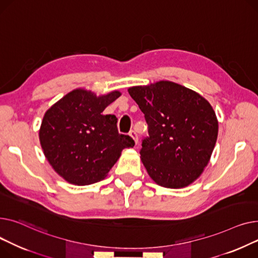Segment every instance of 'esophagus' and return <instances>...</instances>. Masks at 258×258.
Masks as SVG:
<instances>
[{
	"mask_svg": "<svg viewBox=\"0 0 258 258\" xmlns=\"http://www.w3.org/2000/svg\"><path fill=\"white\" fill-rule=\"evenodd\" d=\"M129 134H130V136L131 138L134 140V142H135V144L138 145V143H139V136H138V134H136V132L134 131V130H131L130 132H129Z\"/></svg>",
	"mask_w": 258,
	"mask_h": 258,
	"instance_id": "obj_1",
	"label": "esophagus"
}]
</instances>
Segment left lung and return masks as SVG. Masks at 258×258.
<instances>
[{
  "mask_svg": "<svg viewBox=\"0 0 258 258\" xmlns=\"http://www.w3.org/2000/svg\"><path fill=\"white\" fill-rule=\"evenodd\" d=\"M128 92L148 124L140 151L148 174L163 187L187 186L202 174L217 142L213 107L194 90L171 81Z\"/></svg>",
  "mask_w": 258,
  "mask_h": 258,
  "instance_id": "left-lung-1",
  "label": "left lung"
}]
</instances>
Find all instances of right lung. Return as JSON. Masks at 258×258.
<instances>
[{
	"label": "right lung",
	"mask_w": 258,
	"mask_h": 258,
	"mask_svg": "<svg viewBox=\"0 0 258 258\" xmlns=\"http://www.w3.org/2000/svg\"><path fill=\"white\" fill-rule=\"evenodd\" d=\"M120 94L97 97L76 89L45 112L39 140L43 153L57 174L68 182L86 185L104 179L125 148L135 145L117 131V118L103 110Z\"/></svg>",
	"instance_id": "obj_1"
}]
</instances>
